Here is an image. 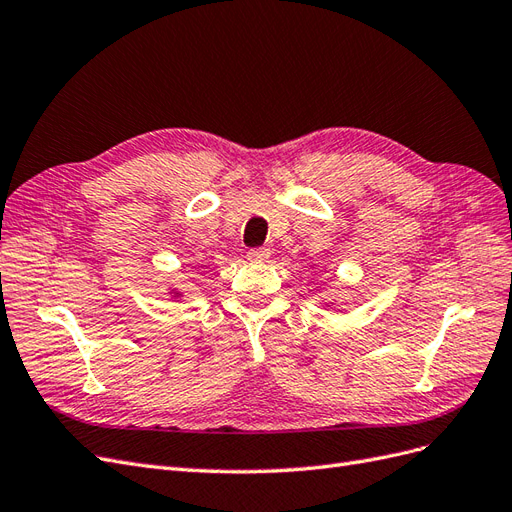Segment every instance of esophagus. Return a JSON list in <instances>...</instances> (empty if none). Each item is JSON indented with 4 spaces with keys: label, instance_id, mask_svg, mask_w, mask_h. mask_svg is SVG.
I'll use <instances>...</instances> for the list:
<instances>
[{
    "label": "esophagus",
    "instance_id": "esophagus-1",
    "mask_svg": "<svg viewBox=\"0 0 512 512\" xmlns=\"http://www.w3.org/2000/svg\"><path fill=\"white\" fill-rule=\"evenodd\" d=\"M271 256V252L267 247H254V250H247V258L254 260V262H265Z\"/></svg>",
    "mask_w": 512,
    "mask_h": 512
}]
</instances>
